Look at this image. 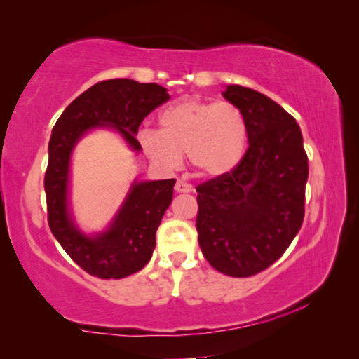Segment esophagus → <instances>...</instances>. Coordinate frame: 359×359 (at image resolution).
I'll list each match as a JSON object with an SVG mask.
<instances>
[{"instance_id": "obj_1", "label": "esophagus", "mask_w": 359, "mask_h": 359, "mask_svg": "<svg viewBox=\"0 0 359 359\" xmlns=\"http://www.w3.org/2000/svg\"><path fill=\"white\" fill-rule=\"evenodd\" d=\"M174 190L177 193H191L193 187H191V184H188V182H185V180H177L175 182Z\"/></svg>"}]
</instances>
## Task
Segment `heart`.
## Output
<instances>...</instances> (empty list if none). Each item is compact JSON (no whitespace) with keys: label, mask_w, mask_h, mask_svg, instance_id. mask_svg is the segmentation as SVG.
Instances as JSON below:
<instances>
[{"label":"heart","mask_w":359,"mask_h":359,"mask_svg":"<svg viewBox=\"0 0 359 359\" xmlns=\"http://www.w3.org/2000/svg\"><path fill=\"white\" fill-rule=\"evenodd\" d=\"M139 145L158 168H179L182 154L205 177H222L239 165L247 147L244 115L231 102L187 96L163 109L158 131L142 130Z\"/></svg>","instance_id":"1"}]
</instances>
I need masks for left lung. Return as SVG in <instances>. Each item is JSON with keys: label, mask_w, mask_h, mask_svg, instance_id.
<instances>
[{"label": "left lung", "mask_w": 359, "mask_h": 359, "mask_svg": "<svg viewBox=\"0 0 359 359\" xmlns=\"http://www.w3.org/2000/svg\"><path fill=\"white\" fill-rule=\"evenodd\" d=\"M248 149L233 171L196 187L198 242L210 266L250 277L282 257L304 220L307 155L296 120L266 95L228 85Z\"/></svg>", "instance_id": "8db88e82"}]
</instances>
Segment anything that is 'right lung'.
<instances>
[{
	"instance_id": "obj_1",
	"label": "right lung",
	"mask_w": 359,
	"mask_h": 359,
	"mask_svg": "<svg viewBox=\"0 0 359 359\" xmlns=\"http://www.w3.org/2000/svg\"><path fill=\"white\" fill-rule=\"evenodd\" d=\"M169 100L158 83L111 79L90 87L60 115L48 142L44 177L48 226L76 264L98 278H123L141 271L155 248V234L172 201L175 179L135 180L109 228L85 234L69 210V166L76 144L95 128H112L131 150L142 120Z\"/></svg>"
}]
</instances>
